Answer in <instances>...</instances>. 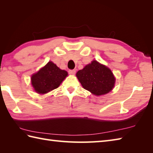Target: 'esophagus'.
<instances>
[{
  "mask_svg": "<svg viewBox=\"0 0 153 153\" xmlns=\"http://www.w3.org/2000/svg\"><path fill=\"white\" fill-rule=\"evenodd\" d=\"M68 73H69L70 74L74 75V74H76V70H68Z\"/></svg>",
  "mask_w": 153,
  "mask_h": 153,
  "instance_id": "obj_1",
  "label": "esophagus"
}]
</instances>
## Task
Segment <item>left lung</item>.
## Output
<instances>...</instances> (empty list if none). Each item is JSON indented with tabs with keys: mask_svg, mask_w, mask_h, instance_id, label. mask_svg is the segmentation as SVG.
Masks as SVG:
<instances>
[{
	"mask_svg": "<svg viewBox=\"0 0 153 153\" xmlns=\"http://www.w3.org/2000/svg\"><path fill=\"white\" fill-rule=\"evenodd\" d=\"M76 76L84 89L97 96L111 91L116 81L112 71L97 60L79 70Z\"/></svg>",
	"mask_w": 153,
	"mask_h": 153,
	"instance_id": "obj_1",
	"label": "left lung"
}]
</instances>
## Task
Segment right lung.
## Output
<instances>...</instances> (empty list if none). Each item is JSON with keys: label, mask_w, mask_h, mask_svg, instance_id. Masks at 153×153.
<instances>
[{"label": "right lung", "mask_w": 153, "mask_h": 153, "mask_svg": "<svg viewBox=\"0 0 153 153\" xmlns=\"http://www.w3.org/2000/svg\"><path fill=\"white\" fill-rule=\"evenodd\" d=\"M67 76L66 71L60 69L50 61L37 73L32 75L31 81L35 91L39 94H45L58 88Z\"/></svg>", "instance_id": "obj_1"}]
</instances>
